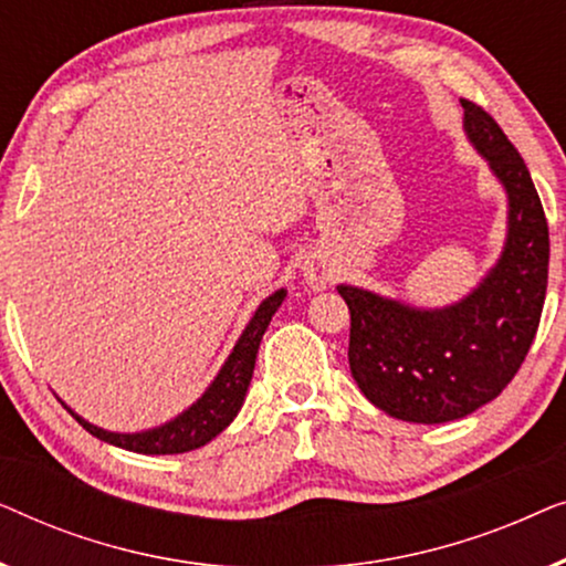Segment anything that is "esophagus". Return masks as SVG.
Returning <instances> with one entry per match:
<instances>
[{
  "label": "esophagus",
  "mask_w": 566,
  "mask_h": 566,
  "mask_svg": "<svg viewBox=\"0 0 566 566\" xmlns=\"http://www.w3.org/2000/svg\"><path fill=\"white\" fill-rule=\"evenodd\" d=\"M304 277L314 291H322V289H327V285H332V281H335V273H332V268L327 265V262L308 260L304 265Z\"/></svg>",
  "instance_id": "1"
}]
</instances>
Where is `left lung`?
<instances>
[{"instance_id": "left-lung-1", "label": "left lung", "mask_w": 566, "mask_h": 566, "mask_svg": "<svg viewBox=\"0 0 566 566\" xmlns=\"http://www.w3.org/2000/svg\"><path fill=\"white\" fill-rule=\"evenodd\" d=\"M463 126L510 198L505 252L461 304L417 312L339 285L350 308L353 378L405 422L461 420L500 397L528 355L548 283V223L528 167L482 105L461 99Z\"/></svg>"}]
</instances>
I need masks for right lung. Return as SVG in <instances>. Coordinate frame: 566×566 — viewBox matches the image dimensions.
I'll return each mask as SVG.
<instances>
[{"mask_svg": "<svg viewBox=\"0 0 566 566\" xmlns=\"http://www.w3.org/2000/svg\"><path fill=\"white\" fill-rule=\"evenodd\" d=\"M285 291H275L273 296L265 298L254 312L252 322L247 324L244 335L239 337L234 353L229 355V360L223 363L221 374L216 376V381L208 386V391L192 405L188 412H182L177 420L161 424L157 430L149 432H134V436H120V432H107L99 430L95 424L84 422L80 415L72 417L82 424L90 436H95L105 443H113L118 448L134 453L146 455H169V453H188L196 448L206 446L208 440H213L227 424L234 420L239 407H242L247 386L252 381L254 358H258L260 339L265 335L270 319L277 312V306L283 304Z\"/></svg>", "mask_w": 566, "mask_h": 566, "instance_id": "add662e5", "label": "right lung"}]
</instances>
